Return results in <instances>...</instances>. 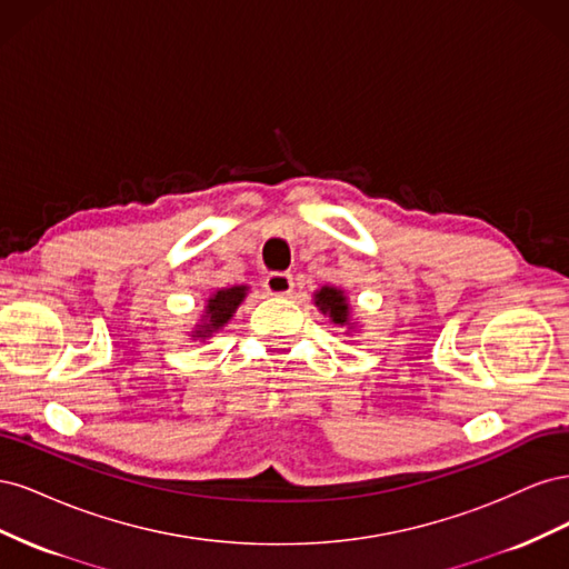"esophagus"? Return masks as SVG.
Returning <instances> with one entry per match:
<instances>
[{"mask_svg":"<svg viewBox=\"0 0 569 569\" xmlns=\"http://www.w3.org/2000/svg\"><path fill=\"white\" fill-rule=\"evenodd\" d=\"M263 287L272 297H289L295 291V278L289 272H270Z\"/></svg>","mask_w":569,"mask_h":569,"instance_id":"1","label":"esophagus"}]
</instances>
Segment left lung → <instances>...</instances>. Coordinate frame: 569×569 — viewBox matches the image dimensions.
I'll return each mask as SVG.
<instances>
[{"instance_id":"obj_1","label":"left lung","mask_w":569,"mask_h":569,"mask_svg":"<svg viewBox=\"0 0 569 569\" xmlns=\"http://www.w3.org/2000/svg\"><path fill=\"white\" fill-rule=\"evenodd\" d=\"M316 303L320 306L322 313L330 316L332 322L347 325V320H349V306H347V297L341 295V289L322 287L318 295H316Z\"/></svg>"}]
</instances>
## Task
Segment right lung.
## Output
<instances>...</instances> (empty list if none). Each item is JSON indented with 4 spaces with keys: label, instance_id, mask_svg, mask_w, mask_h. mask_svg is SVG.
Instances as JSON below:
<instances>
[{
    "label": "right lung",
    "instance_id": "right-lung-1",
    "mask_svg": "<svg viewBox=\"0 0 569 569\" xmlns=\"http://www.w3.org/2000/svg\"><path fill=\"white\" fill-rule=\"evenodd\" d=\"M244 295H247V287H230V289L216 291V295L209 299V306H206L203 325L197 327L194 337L206 339L211 332L220 330V327L232 318V313L237 311V306L242 303Z\"/></svg>",
    "mask_w": 569,
    "mask_h": 569
}]
</instances>
